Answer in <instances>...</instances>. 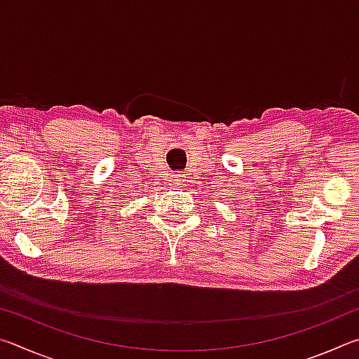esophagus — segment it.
Masks as SVG:
<instances>
[{
	"label": "esophagus",
	"mask_w": 359,
	"mask_h": 359,
	"mask_svg": "<svg viewBox=\"0 0 359 359\" xmlns=\"http://www.w3.org/2000/svg\"><path fill=\"white\" fill-rule=\"evenodd\" d=\"M172 179H174V185L180 187L182 182H184V179H185V174L184 172H175V174H172Z\"/></svg>",
	"instance_id": "34e87169"
}]
</instances>
